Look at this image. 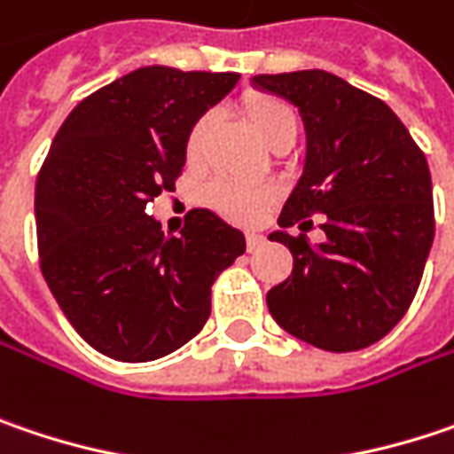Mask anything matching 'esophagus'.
<instances>
[{
  "mask_svg": "<svg viewBox=\"0 0 454 454\" xmlns=\"http://www.w3.org/2000/svg\"><path fill=\"white\" fill-rule=\"evenodd\" d=\"M263 235H258V232H247V238H245V243H247V250H255V247H261L263 245Z\"/></svg>",
  "mask_w": 454,
  "mask_h": 454,
  "instance_id": "obj_1",
  "label": "esophagus"
}]
</instances>
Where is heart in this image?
I'll use <instances>...</instances> for the list:
<instances>
[{"label": "heart", "mask_w": 454, "mask_h": 454, "mask_svg": "<svg viewBox=\"0 0 454 454\" xmlns=\"http://www.w3.org/2000/svg\"><path fill=\"white\" fill-rule=\"evenodd\" d=\"M245 111L250 118V126L266 145H274L281 134L297 131L294 111L276 98H250ZM207 129H209V115H204L193 123V129L188 134V154L191 157H196L201 152ZM207 199L214 209L222 211L224 216H230L235 222H255L269 207V201L274 199V191L258 188V185H245V183H232V180H216L209 185Z\"/></svg>", "instance_id": "1"}]
</instances>
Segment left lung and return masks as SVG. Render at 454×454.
I'll use <instances>...</instances> for the list:
<instances>
[{
    "label": "left lung",
    "mask_w": 454,
    "mask_h": 454,
    "mask_svg": "<svg viewBox=\"0 0 454 454\" xmlns=\"http://www.w3.org/2000/svg\"><path fill=\"white\" fill-rule=\"evenodd\" d=\"M250 84L300 108L305 165L269 240L286 245L292 276L266 294L294 339L359 351L387 336L411 308L434 243L432 176L401 118L331 72L258 74ZM326 214L323 244L286 227Z\"/></svg>",
    "instance_id": "obj_1"
}]
</instances>
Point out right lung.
I'll use <instances>...</instances> for the list:
<instances>
[{
    "label": "right lung",
    "instance_id": "right-lung-1",
    "mask_svg": "<svg viewBox=\"0 0 454 454\" xmlns=\"http://www.w3.org/2000/svg\"><path fill=\"white\" fill-rule=\"evenodd\" d=\"M240 74L142 67L84 98L53 137L35 183L41 271L74 331L118 362H152L193 339L211 284L245 235L209 209L178 238L146 214L173 191L193 123Z\"/></svg>",
    "mask_w": 454,
    "mask_h": 454
}]
</instances>
